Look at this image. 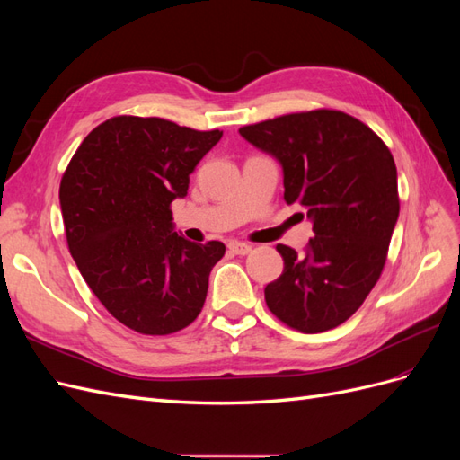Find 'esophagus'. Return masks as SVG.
I'll return each mask as SVG.
<instances>
[{
    "mask_svg": "<svg viewBox=\"0 0 460 460\" xmlns=\"http://www.w3.org/2000/svg\"><path fill=\"white\" fill-rule=\"evenodd\" d=\"M228 249L234 253V255H247L252 253V245L249 243H243V242H230L228 243Z\"/></svg>",
    "mask_w": 460,
    "mask_h": 460,
    "instance_id": "34e87169",
    "label": "esophagus"
}]
</instances>
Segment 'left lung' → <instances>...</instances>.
<instances>
[{
    "label": "left lung",
    "instance_id": "obj_1",
    "mask_svg": "<svg viewBox=\"0 0 460 460\" xmlns=\"http://www.w3.org/2000/svg\"><path fill=\"white\" fill-rule=\"evenodd\" d=\"M240 134L282 164L284 199L313 222L307 253L278 243L284 272L264 288L272 314L318 333L343 324L378 282L399 217L392 151L341 111L291 113Z\"/></svg>",
    "mask_w": 460,
    "mask_h": 460
}]
</instances>
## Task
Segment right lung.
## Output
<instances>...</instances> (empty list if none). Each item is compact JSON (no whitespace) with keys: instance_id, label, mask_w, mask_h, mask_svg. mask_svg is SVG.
<instances>
[{"instance_id":"obj_1","label":"right lung","mask_w":460,"mask_h":460,"mask_svg":"<svg viewBox=\"0 0 460 460\" xmlns=\"http://www.w3.org/2000/svg\"><path fill=\"white\" fill-rule=\"evenodd\" d=\"M222 137L157 117H113L93 128L61 178L66 243L95 297L146 336L186 328L203 309L222 242L174 232L171 203Z\"/></svg>"}]
</instances>
